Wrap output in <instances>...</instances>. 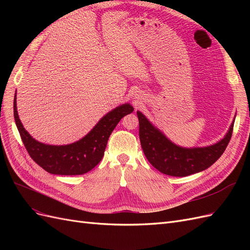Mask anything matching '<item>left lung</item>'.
I'll use <instances>...</instances> for the list:
<instances>
[{
	"label": "left lung",
	"instance_id": "8db88e82",
	"mask_svg": "<svg viewBox=\"0 0 250 250\" xmlns=\"http://www.w3.org/2000/svg\"><path fill=\"white\" fill-rule=\"evenodd\" d=\"M140 141L144 153L155 169L166 175L185 177L210 167L230 141L233 122L225 138L215 145L204 148H181L171 143L151 124L142 112L138 111Z\"/></svg>",
	"mask_w": 250,
	"mask_h": 250
}]
</instances>
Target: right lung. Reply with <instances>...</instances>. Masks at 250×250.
<instances>
[{"mask_svg": "<svg viewBox=\"0 0 250 250\" xmlns=\"http://www.w3.org/2000/svg\"><path fill=\"white\" fill-rule=\"evenodd\" d=\"M133 111L130 104H124L104 116L88 134L80 141L65 146L46 145L35 141L21 123L14 96V120L21 139L32 160L51 174L81 175L95 168L104 155L107 141L121 119Z\"/></svg>", "mask_w": 250, "mask_h": 250, "instance_id": "obj_1", "label": "right lung"}]
</instances>
